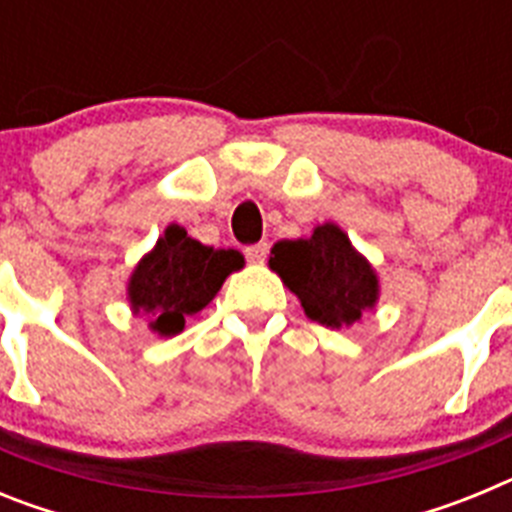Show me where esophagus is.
<instances>
[{
    "label": "esophagus",
    "mask_w": 512,
    "mask_h": 512,
    "mask_svg": "<svg viewBox=\"0 0 512 512\" xmlns=\"http://www.w3.org/2000/svg\"><path fill=\"white\" fill-rule=\"evenodd\" d=\"M266 253H269V243H253V246L246 248V259L251 264H264Z\"/></svg>",
    "instance_id": "obj_1"
}]
</instances>
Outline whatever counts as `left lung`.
<instances>
[{
	"instance_id": "obj_1",
	"label": "left lung",
	"mask_w": 512,
	"mask_h": 512,
	"mask_svg": "<svg viewBox=\"0 0 512 512\" xmlns=\"http://www.w3.org/2000/svg\"><path fill=\"white\" fill-rule=\"evenodd\" d=\"M269 269L325 328H351L379 300L377 271L336 223L318 225L310 238L274 243Z\"/></svg>"
}]
</instances>
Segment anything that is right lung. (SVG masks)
Listing matches in <instances>:
<instances>
[{
    "instance_id": "1",
    "label": "right lung",
    "mask_w": 512,
    "mask_h": 512,
    "mask_svg": "<svg viewBox=\"0 0 512 512\" xmlns=\"http://www.w3.org/2000/svg\"><path fill=\"white\" fill-rule=\"evenodd\" d=\"M243 264V253L235 248L217 251L171 223L130 274V310L146 315L148 328L158 336H179L194 312L210 305L225 279Z\"/></svg>"
}]
</instances>
